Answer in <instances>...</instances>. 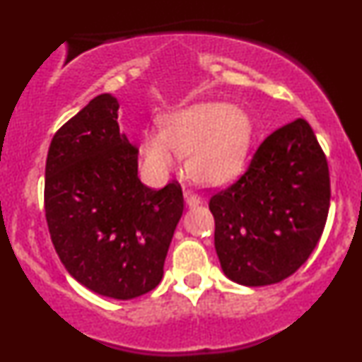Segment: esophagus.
<instances>
[{
    "instance_id": "esophagus-1",
    "label": "esophagus",
    "mask_w": 362,
    "mask_h": 362,
    "mask_svg": "<svg viewBox=\"0 0 362 362\" xmlns=\"http://www.w3.org/2000/svg\"><path fill=\"white\" fill-rule=\"evenodd\" d=\"M184 199H185L187 206H190V207L201 204V197H199V194L192 189H185L184 190Z\"/></svg>"
}]
</instances>
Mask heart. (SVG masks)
Wrapping results in <instances>:
<instances>
[{"label": "heart", "instance_id": "b5f03b06", "mask_svg": "<svg viewBox=\"0 0 362 362\" xmlns=\"http://www.w3.org/2000/svg\"><path fill=\"white\" fill-rule=\"evenodd\" d=\"M160 131H144L141 155L153 177H165L187 155L195 180L221 184L243 167L252 146L248 114L224 102H199L160 117Z\"/></svg>", "mask_w": 362, "mask_h": 362}]
</instances>
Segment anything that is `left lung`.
Listing matches in <instances>:
<instances>
[{
    "label": "left lung",
    "instance_id": "obj_1",
    "mask_svg": "<svg viewBox=\"0 0 362 362\" xmlns=\"http://www.w3.org/2000/svg\"><path fill=\"white\" fill-rule=\"evenodd\" d=\"M328 207V163L313 129L305 119L276 129L209 201L223 272L252 288L289 277L317 247Z\"/></svg>",
    "mask_w": 362,
    "mask_h": 362
}]
</instances>
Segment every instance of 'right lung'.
<instances>
[{"label": "right lung", "mask_w": 362, "mask_h": 362, "mask_svg": "<svg viewBox=\"0 0 362 362\" xmlns=\"http://www.w3.org/2000/svg\"><path fill=\"white\" fill-rule=\"evenodd\" d=\"M117 110V98L102 93L54 134L44 207L66 271L93 293L132 300L163 277L184 195L175 180L160 190L139 180L138 148Z\"/></svg>", "instance_id": "right-lung-1"}]
</instances>
